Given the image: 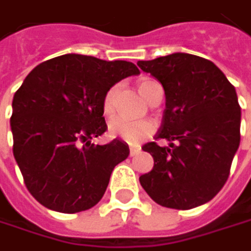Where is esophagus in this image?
<instances>
[{
    "label": "esophagus",
    "mask_w": 251,
    "mask_h": 251,
    "mask_svg": "<svg viewBox=\"0 0 251 251\" xmlns=\"http://www.w3.org/2000/svg\"><path fill=\"white\" fill-rule=\"evenodd\" d=\"M139 151H141V148H139L138 145H132V147L129 148V155H130V157H135V155L139 154Z\"/></svg>",
    "instance_id": "obj_1"
}]
</instances>
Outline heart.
I'll return each mask as SVG.
<instances>
[{
	"label": "heart",
	"instance_id": "heart-1",
	"mask_svg": "<svg viewBox=\"0 0 251 251\" xmlns=\"http://www.w3.org/2000/svg\"><path fill=\"white\" fill-rule=\"evenodd\" d=\"M138 88H139L141 96L147 101H150L152 94L155 93V90L161 88V85L151 78H144L139 81ZM118 90H119V85L110 87L103 99V112L106 115H110L115 110ZM109 132L113 136L122 138L129 144H138V142L144 141L145 138H148L154 132V124L151 121H130L126 118L116 116V118L110 119V122H109Z\"/></svg>",
	"mask_w": 251,
	"mask_h": 251
}]
</instances>
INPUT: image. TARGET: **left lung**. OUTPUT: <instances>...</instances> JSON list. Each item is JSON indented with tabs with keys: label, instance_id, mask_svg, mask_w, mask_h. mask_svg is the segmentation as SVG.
Instances as JSON below:
<instances>
[{
	"label": "left lung",
	"instance_id": "left-lung-1",
	"mask_svg": "<svg viewBox=\"0 0 251 251\" xmlns=\"http://www.w3.org/2000/svg\"><path fill=\"white\" fill-rule=\"evenodd\" d=\"M138 67L157 78L166 94L155 139L142 147L154 158L139 183L161 206L192 209L209 202L226 184L240 145L241 109L234 85L211 61L172 53Z\"/></svg>",
	"mask_w": 251,
	"mask_h": 251
}]
</instances>
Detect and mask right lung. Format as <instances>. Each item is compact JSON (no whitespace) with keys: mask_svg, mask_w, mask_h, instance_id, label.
Instances as JSON below:
<instances>
[{"mask_svg":"<svg viewBox=\"0 0 251 251\" xmlns=\"http://www.w3.org/2000/svg\"><path fill=\"white\" fill-rule=\"evenodd\" d=\"M138 74L127 61L67 53L25 76L13 99V154L39 203L62 214L99 203L113 169L129 155L121 139L91 144L107 129L103 99L116 82Z\"/></svg>","mask_w":251,"mask_h":251,"instance_id":"right-lung-1","label":"right lung"}]
</instances>
